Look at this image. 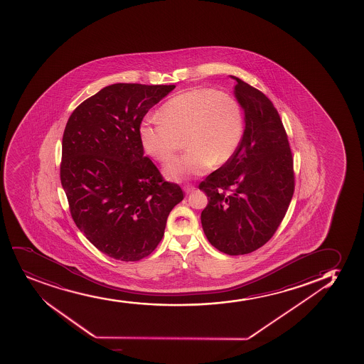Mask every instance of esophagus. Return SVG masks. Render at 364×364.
I'll return each mask as SVG.
<instances>
[{
    "label": "esophagus",
    "mask_w": 364,
    "mask_h": 364,
    "mask_svg": "<svg viewBox=\"0 0 364 364\" xmlns=\"http://www.w3.org/2000/svg\"><path fill=\"white\" fill-rule=\"evenodd\" d=\"M195 186L193 185H185L184 186V191L186 192V193H191V192L195 191Z\"/></svg>",
    "instance_id": "obj_1"
}]
</instances>
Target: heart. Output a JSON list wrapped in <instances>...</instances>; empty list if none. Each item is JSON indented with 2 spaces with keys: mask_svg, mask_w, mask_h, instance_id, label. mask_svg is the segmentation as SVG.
Masks as SVG:
<instances>
[{
  "mask_svg": "<svg viewBox=\"0 0 364 364\" xmlns=\"http://www.w3.org/2000/svg\"><path fill=\"white\" fill-rule=\"evenodd\" d=\"M243 132L245 117L237 99L221 90L193 88L164 102L159 119H144L139 138L144 151L162 164L174 159L184 141L188 152L164 168L168 179L183 181L228 164Z\"/></svg>",
  "mask_w": 364,
  "mask_h": 364,
  "instance_id": "b5f03b06",
  "label": "heart"
}]
</instances>
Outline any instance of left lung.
Masks as SVG:
<instances>
[{
	"mask_svg": "<svg viewBox=\"0 0 364 364\" xmlns=\"http://www.w3.org/2000/svg\"><path fill=\"white\" fill-rule=\"evenodd\" d=\"M230 77L245 111V132L232 159L198 186L208 197L200 221L213 247L242 255L259 250L277 231L294 193V169L272 102L241 78Z\"/></svg>",
	"mask_w": 364,
	"mask_h": 364,
	"instance_id": "obj_1",
	"label": "left lung"
}]
</instances>
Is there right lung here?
Returning <instances> with one entry per match:
<instances>
[{
	"mask_svg": "<svg viewBox=\"0 0 364 364\" xmlns=\"http://www.w3.org/2000/svg\"><path fill=\"white\" fill-rule=\"evenodd\" d=\"M176 88L114 83L81 102L63 135L60 180L75 224L102 253L121 262L150 255L169 213L184 198L144 156L139 126Z\"/></svg>",
	"mask_w": 364,
	"mask_h": 364,
	"instance_id": "add662e5",
	"label": "right lung"
}]
</instances>
